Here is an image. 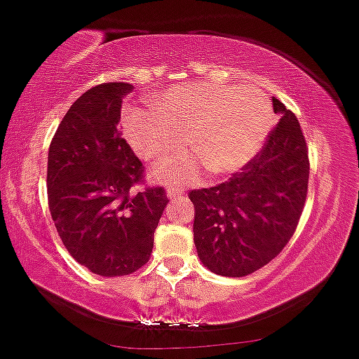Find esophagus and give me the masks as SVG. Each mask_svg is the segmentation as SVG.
<instances>
[{"label":"esophagus","mask_w":359,"mask_h":359,"mask_svg":"<svg viewBox=\"0 0 359 359\" xmlns=\"http://www.w3.org/2000/svg\"><path fill=\"white\" fill-rule=\"evenodd\" d=\"M165 194H168L169 198H181V196L184 195V190L180 187H175V184H169V187L165 188Z\"/></svg>","instance_id":"obj_1"}]
</instances>
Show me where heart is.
<instances>
[{"mask_svg":"<svg viewBox=\"0 0 359 359\" xmlns=\"http://www.w3.org/2000/svg\"><path fill=\"white\" fill-rule=\"evenodd\" d=\"M271 125V104L260 90L205 82L172 86L152 109L125 113L126 138L147 163H164L184 144L194 152L157 169L163 181H194L205 168L212 175L238 171L260 150Z\"/></svg>","mask_w":359,"mask_h":359,"instance_id":"b5f03b06","label":"heart"}]
</instances>
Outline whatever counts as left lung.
I'll return each instance as SVG.
<instances>
[{"instance_id": "left-lung-1", "label": "left lung", "mask_w": 359, "mask_h": 359, "mask_svg": "<svg viewBox=\"0 0 359 359\" xmlns=\"http://www.w3.org/2000/svg\"><path fill=\"white\" fill-rule=\"evenodd\" d=\"M279 121L231 178L190 191L200 260L219 276L243 277L276 258L298 227L308 195L310 159L298 119L272 97Z\"/></svg>"}]
</instances>
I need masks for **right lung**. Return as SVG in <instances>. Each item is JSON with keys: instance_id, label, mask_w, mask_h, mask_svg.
<instances>
[{"instance_id": "add662e5", "label": "right lung", "mask_w": 359, "mask_h": 359, "mask_svg": "<svg viewBox=\"0 0 359 359\" xmlns=\"http://www.w3.org/2000/svg\"><path fill=\"white\" fill-rule=\"evenodd\" d=\"M132 83L88 88L61 119L48 156V203L68 253L104 277L128 276L149 262L168 195L138 188L144 164L121 137L123 99Z\"/></svg>"}]
</instances>
